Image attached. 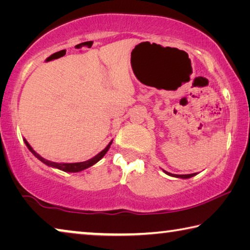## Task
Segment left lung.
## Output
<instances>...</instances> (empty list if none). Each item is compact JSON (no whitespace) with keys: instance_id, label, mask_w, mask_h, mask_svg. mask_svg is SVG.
<instances>
[{"instance_id":"1","label":"left lung","mask_w":250,"mask_h":250,"mask_svg":"<svg viewBox=\"0 0 250 250\" xmlns=\"http://www.w3.org/2000/svg\"><path fill=\"white\" fill-rule=\"evenodd\" d=\"M163 172L166 173V174H167V175H170V176H174V177H179V179H189V177H193V176H195L197 173H192V174H172V173H168V172H167V171H164L163 170Z\"/></svg>"}]
</instances>
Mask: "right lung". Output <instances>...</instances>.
I'll return each instance as SVG.
<instances>
[{
	"label": "right lung",
	"instance_id": "right-lung-1",
	"mask_svg": "<svg viewBox=\"0 0 250 250\" xmlns=\"http://www.w3.org/2000/svg\"><path fill=\"white\" fill-rule=\"evenodd\" d=\"M24 142L25 145H26V146L28 147V150L32 152V153L36 156L37 159H39L41 162H43L44 164H46V166H48L50 167H54V168H58V170H62L64 172H71V173H75V172H80V171H83L86 170V168L94 166V164H96L98 161H100L101 159L104 158V154L107 153L108 150L110 149V146H111L112 143V140L109 142V145L104 147V149L99 152L98 154L95 155L94 158H91L89 160L87 161H83V162H77V163H57V162H52V161H48L46 160L44 158H42V156L37 153V152L34 151L33 147L29 146V143L26 141V139H24Z\"/></svg>",
	"mask_w": 250,
	"mask_h": 250
}]
</instances>
